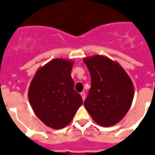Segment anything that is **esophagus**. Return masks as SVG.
Here are the masks:
<instances>
[{
    "label": "esophagus",
    "mask_w": 155,
    "mask_h": 155,
    "mask_svg": "<svg viewBox=\"0 0 155 155\" xmlns=\"http://www.w3.org/2000/svg\"><path fill=\"white\" fill-rule=\"evenodd\" d=\"M81 97H82L83 101H85V93H84V92H82V93H81Z\"/></svg>",
    "instance_id": "esophagus-1"
}]
</instances>
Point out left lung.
Wrapping results in <instances>:
<instances>
[{"mask_svg": "<svg viewBox=\"0 0 155 155\" xmlns=\"http://www.w3.org/2000/svg\"><path fill=\"white\" fill-rule=\"evenodd\" d=\"M91 75V88L84 105L92 118L102 127L122 120L134 98L131 78L117 62L104 55L83 58Z\"/></svg>", "mask_w": 155, "mask_h": 155, "instance_id": "8db88e82", "label": "left lung"}]
</instances>
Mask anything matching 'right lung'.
Returning <instances> with one entry per match:
<instances>
[{"mask_svg":"<svg viewBox=\"0 0 155 155\" xmlns=\"http://www.w3.org/2000/svg\"><path fill=\"white\" fill-rule=\"evenodd\" d=\"M73 65L71 60L52 59L37 70L31 81V106L37 117L51 128L67 126L82 104L71 78Z\"/></svg>","mask_w":155,"mask_h":155,"instance_id":"add662e5","label":"right lung"}]
</instances>
